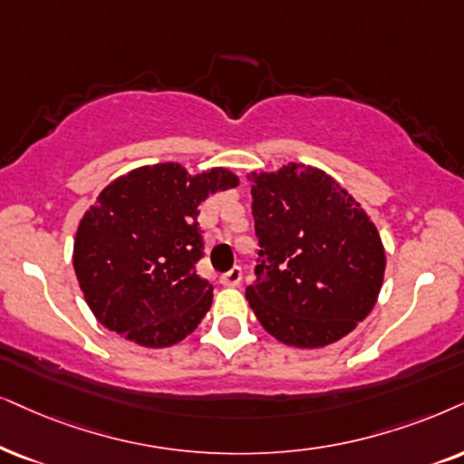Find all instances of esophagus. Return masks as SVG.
Here are the masks:
<instances>
[{
    "label": "esophagus",
    "mask_w": 464,
    "mask_h": 464,
    "mask_svg": "<svg viewBox=\"0 0 464 464\" xmlns=\"http://www.w3.org/2000/svg\"><path fill=\"white\" fill-rule=\"evenodd\" d=\"M220 283L222 286H239V283H242V269L239 267L228 269L227 274L220 276Z\"/></svg>",
    "instance_id": "1"
}]
</instances>
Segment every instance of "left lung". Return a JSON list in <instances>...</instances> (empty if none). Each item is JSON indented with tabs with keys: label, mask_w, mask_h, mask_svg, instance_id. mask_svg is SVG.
I'll return each mask as SVG.
<instances>
[{
	"label": "left lung",
	"mask_w": 464,
	"mask_h": 464,
	"mask_svg": "<svg viewBox=\"0 0 464 464\" xmlns=\"http://www.w3.org/2000/svg\"><path fill=\"white\" fill-rule=\"evenodd\" d=\"M259 236L246 300L263 330L297 349H321L371 314L383 286L385 248L363 208L319 167L248 173Z\"/></svg>",
	"instance_id": "obj_1"
}]
</instances>
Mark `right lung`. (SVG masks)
I'll use <instances>...</instances> for the list:
<instances>
[{"mask_svg":"<svg viewBox=\"0 0 464 464\" xmlns=\"http://www.w3.org/2000/svg\"><path fill=\"white\" fill-rule=\"evenodd\" d=\"M239 178L225 167L190 175L145 164L104 186L74 236L72 266L87 306L107 330L148 349L173 347L212 306L201 259L198 205Z\"/></svg>","mask_w":464,"mask_h":464,"instance_id":"right-lung-1","label":"right lung"}]
</instances>
